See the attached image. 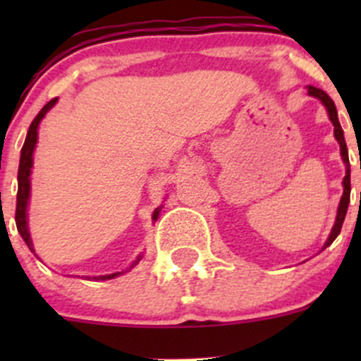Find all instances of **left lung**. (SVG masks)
<instances>
[{
	"label": "left lung",
	"instance_id": "8db88e82",
	"mask_svg": "<svg viewBox=\"0 0 361 361\" xmlns=\"http://www.w3.org/2000/svg\"><path fill=\"white\" fill-rule=\"evenodd\" d=\"M307 90H309V96L318 97V99H322V103L325 104L326 110H329V116H330V120H332V123H334V134H336V140L338 141V145H341V155H342V160H344V164H345V176H344V181H342V185H344V194H342L341 204H338V211H337L336 225H334L332 232H330L329 241L325 243V248H326V246L332 245V243L336 241L337 235L341 234L342 224H344L345 213H348V206H349V194H351V169H349L348 147H345L344 133H342V127H341V123H338V118H337L336 103H334V101L330 99L329 94L323 92L322 89H316V87L309 85V89H307Z\"/></svg>",
	"mask_w": 361,
	"mask_h": 361
}]
</instances>
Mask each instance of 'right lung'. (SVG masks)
Segmentation results:
<instances>
[{
	"label": "right lung",
	"mask_w": 361,
	"mask_h": 361,
	"mask_svg": "<svg viewBox=\"0 0 361 361\" xmlns=\"http://www.w3.org/2000/svg\"><path fill=\"white\" fill-rule=\"evenodd\" d=\"M57 99H52L49 101V103L45 104V106L39 110L38 115L35 116V120L31 122V126H29V130H27V136H25V141H24V147L23 150H20V164H19V176H17V180H19V190H17V207H16V224H17V231H19V234L23 235V239L25 241V245L29 246V250L32 251V241L31 238H29V231H27V214H25V209H27V201H29V188H31V185H29V176H31V167H32V152H35V147H36V141H38V123L42 122V118L45 116V113L50 110V108L56 104ZM159 211L160 207H157L154 213V220H157L159 218ZM141 255L136 258V260L133 262V265H130V269L134 267V265L140 264L141 260ZM120 272H115V274H108V276H99V278L96 279H113L116 278Z\"/></svg>",
	"instance_id": "right-lung-1"
}]
</instances>
